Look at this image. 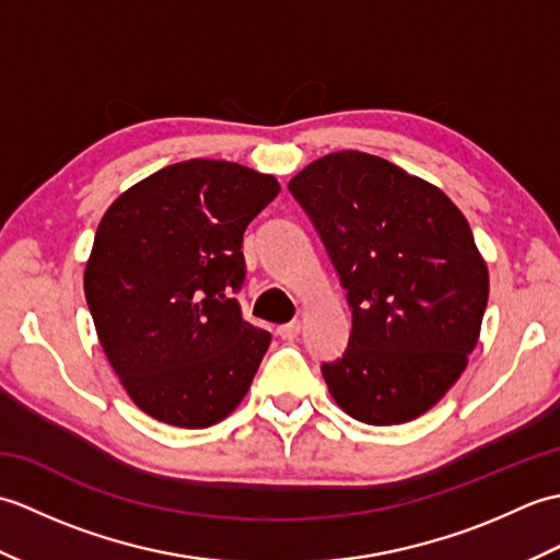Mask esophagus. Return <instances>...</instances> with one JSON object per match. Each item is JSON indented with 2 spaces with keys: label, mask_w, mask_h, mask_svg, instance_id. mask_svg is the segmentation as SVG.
<instances>
[{
  "label": "esophagus",
  "mask_w": 560,
  "mask_h": 560,
  "mask_svg": "<svg viewBox=\"0 0 560 560\" xmlns=\"http://www.w3.org/2000/svg\"><path fill=\"white\" fill-rule=\"evenodd\" d=\"M277 335H279L281 339L291 341V339H295V337L301 335V323H289V325H281V327H277Z\"/></svg>",
  "instance_id": "34e87169"
}]
</instances>
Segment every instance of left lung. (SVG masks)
<instances>
[{"mask_svg":"<svg viewBox=\"0 0 560 560\" xmlns=\"http://www.w3.org/2000/svg\"><path fill=\"white\" fill-rule=\"evenodd\" d=\"M289 189L351 305L349 347L323 363L351 419H419L457 383L481 335L489 267L443 189L363 151L307 163Z\"/></svg>","mask_w":560,"mask_h":560,"instance_id":"left-lung-1","label":"left lung"}]
</instances>
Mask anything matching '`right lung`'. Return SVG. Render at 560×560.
Instances as JSON below:
<instances>
[{"label":"right lung","mask_w":560,"mask_h":560,"mask_svg":"<svg viewBox=\"0 0 560 560\" xmlns=\"http://www.w3.org/2000/svg\"><path fill=\"white\" fill-rule=\"evenodd\" d=\"M279 189L241 163L192 159L103 213L83 293L113 371L151 419L209 428L247 395L271 335L231 295L245 279L247 223Z\"/></svg>","instance_id":"right-lung-1"}]
</instances>
